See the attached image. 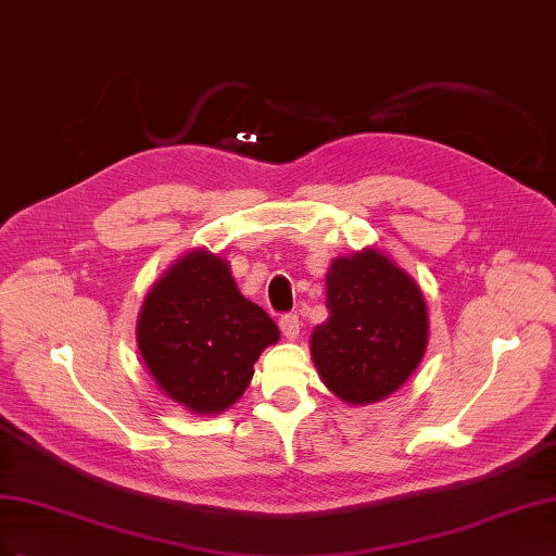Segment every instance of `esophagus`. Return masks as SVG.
I'll list each match as a JSON object with an SVG mask.
<instances>
[{
    "mask_svg": "<svg viewBox=\"0 0 556 556\" xmlns=\"http://www.w3.org/2000/svg\"><path fill=\"white\" fill-rule=\"evenodd\" d=\"M278 324H280V331H282V336H285V338L294 340V338L299 336V329H301L299 315H294V313H290V315H282V317L278 319Z\"/></svg>",
    "mask_w": 556,
    "mask_h": 556,
    "instance_id": "obj_1",
    "label": "esophagus"
}]
</instances>
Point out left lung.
<instances>
[{
	"label": "left lung",
	"mask_w": 556,
	"mask_h": 556,
	"mask_svg": "<svg viewBox=\"0 0 556 556\" xmlns=\"http://www.w3.org/2000/svg\"><path fill=\"white\" fill-rule=\"evenodd\" d=\"M329 319L311 336L315 368L348 405H372L414 375L428 348L418 282L375 245L336 257L327 271Z\"/></svg>",
	"instance_id": "left-lung-1"
}]
</instances>
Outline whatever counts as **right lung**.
Listing matches in <instances>:
<instances>
[{"mask_svg": "<svg viewBox=\"0 0 556 556\" xmlns=\"http://www.w3.org/2000/svg\"><path fill=\"white\" fill-rule=\"evenodd\" d=\"M276 321L248 301L220 253L193 248L151 285L136 340L156 387L190 414L229 409L276 344Z\"/></svg>", "mask_w": 556, "mask_h": 556, "instance_id": "1", "label": "right lung"}]
</instances>
